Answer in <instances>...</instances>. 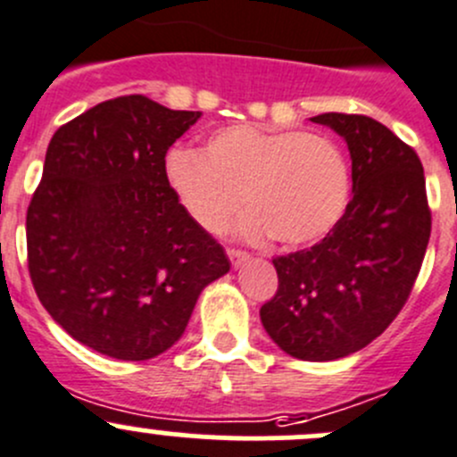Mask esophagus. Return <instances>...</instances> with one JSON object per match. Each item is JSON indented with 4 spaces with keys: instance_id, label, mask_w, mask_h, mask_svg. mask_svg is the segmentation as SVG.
<instances>
[{
    "instance_id": "34e87169",
    "label": "esophagus",
    "mask_w": 457,
    "mask_h": 457,
    "mask_svg": "<svg viewBox=\"0 0 457 457\" xmlns=\"http://www.w3.org/2000/svg\"><path fill=\"white\" fill-rule=\"evenodd\" d=\"M228 256H229V261H232L234 267H238V265H241V262H245L247 258H250V254H247V252L234 250V247H228Z\"/></svg>"
}]
</instances>
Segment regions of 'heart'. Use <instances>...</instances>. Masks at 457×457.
Here are the masks:
<instances>
[{
    "label": "heart",
    "mask_w": 457,
    "mask_h": 457,
    "mask_svg": "<svg viewBox=\"0 0 457 457\" xmlns=\"http://www.w3.org/2000/svg\"><path fill=\"white\" fill-rule=\"evenodd\" d=\"M165 170L181 207L203 229L220 232L245 201L254 212L243 232H271L289 247L325 238L352 190L347 161L331 139L247 123L216 130L201 152H170Z\"/></svg>",
    "instance_id": "b5f03b06"
}]
</instances>
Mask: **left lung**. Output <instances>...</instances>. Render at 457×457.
Listing matches in <instances>:
<instances>
[{
	"mask_svg": "<svg viewBox=\"0 0 457 457\" xmlns=\"http://www.w3.org/2000/svg\"><path fill=\"white\" fill-rule=\"evenodd\" d=\"M347 141L352 201L316 245L276 256L278 289L261 307L270 338L298 361L322 362L367 347L411 294L431 237L416 150L365 114L312 117Z\"/></svg>",
	"mask_w": 457,
	"mask_h": 457,
	"instance_id": "obj_1",
	"label": "left lung"
}]
</instances>
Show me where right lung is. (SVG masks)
<instances>
[{
  "mask_svg": "<svg viewBox=\"0 0 457 457\" xmlns=\"http://www.w3.org/2000/svg\"><path fill=\"white\" fill-rule=\"evenodd\" d=\"M199 117L126 95L63 123L48 143L26 214L32 287L57 325L104 356L163 353L203 287L229 271L165 172L170 145Z\"/></svg>",
  "mask_w": 457,
  "mask_h": 457,
  "instance_id": "right-lung-1",
  "label": "right lung"
}]
</instances>
